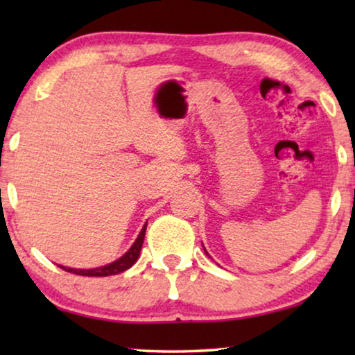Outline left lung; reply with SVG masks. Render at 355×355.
I'll return each mask as SVG.
<instances>
[{
  "instance_id": "8db88e82",
  "label": "left lung",
  "mask_w": 355,
  "mask_h": 355,
  "mask_svg": "<svg viewBox=\"0 0 355 355\" xmlns=\"http://www.w3.org/2000/svg\"><path fill=\"white\" fill-rule=\"evenodd\" d=\"M203 250H205V247H203ZM205 254H207V255H208V252H207V250H205Z\"/></svg>"
}]
</instances>
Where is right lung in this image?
I'll list each match as a JSON object with an SVG mask.
<instances>
[{"label": "right lung", "mask_w": 355, "mask_h": 355, "mask_svg": "<svg viewBox=\"0 0 355 355\" xmlns=\"http://www.w3.org/2000/svg\"><path fill=\"white\" fill-rule=\"evenodd\" d=\"M145 231H147V223H145L142 231L139 232L137 239L134 241V244L130 245V249L125 252L123 257H119L118 260L111 261L108 265L98 266V268H89V270H82V268H69V266H62L60 265L62 270L69 271V273L74 275H80V276H111V275H119L123 271L129 270L135 261H137L139 255H140V249H142L144 244V237H145Z\"/></svg>", "instance_id": "obj_1"}]
</instances>
